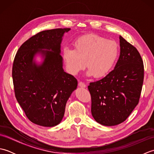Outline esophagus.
Here are the masks:
<instances>
[{
	"instance_id": "1",
	"label": "esophagus",
	"mask_w": 154,
	"mask_h": 154,
	"mask_svg": "<svg viewBox=\"0 0 154 154\" xmlns=\"http://www.w3.org/2000/svg\"><path fill=\"white\" fill-rule=\"evenodd\" d=\"M78 85H79L80 87H82V88H85L86 87V85L84 83L81 82V81L79 82V83H78Z\"/></svg>"
}]
</instances>
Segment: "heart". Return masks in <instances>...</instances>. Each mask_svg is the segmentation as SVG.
<instances>
[{
    "instance_id": "b5f03b06",
    "label": "heart",
    "mask_w": 154,
    "mask_h": 154,
    "mask_svg": "<svg viewBox=\"0 0 154 154\" xmlns=\"http://www.w3.org/2000/svg\"><path fill=\"white\" fill-rule=\"evenodd\" d=\"M72 48L65 46L62 58L68 73L77 75L83 70L86 62L87 75L95 78L105 77L112 70L119 57V48L116 42L95 34L77 38Z\"/></svg>"
}]
</instances>
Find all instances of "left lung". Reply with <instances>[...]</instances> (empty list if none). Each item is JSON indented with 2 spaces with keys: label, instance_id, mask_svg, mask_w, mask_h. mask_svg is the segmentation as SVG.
Returning <instances> with one entry per match:
<instances>
[{
  "label": "left lung",
  "instance_id": "obj_1",
  "mask_svg": "<svg viewBox=\"0 0 154 154\" xmlns=\"http://www.w3.org/2000/svg\"><path fill=\"white\" fill-rule=\"evenodd\" d=\"M119 39L120 56L114 69L88 86L92 116L103 126L125 121L138 104L142 91L144 69L141 55L121 35Z\"/></svg>",
  "mask_w": 154,
  "mask_h": 154
}]
</instances>
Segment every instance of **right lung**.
Listing matches in <instances>:
<instances>
[{
    "mask_svg": "<svg viewBox=\"0 0 154 154\" xmlns=\"http://www.w3.org/2000/svg\"><path fill=\"white\" fill-rule=\"evenodd\" d=\"M70 28L39 32L23 44L16 54L12 67L15 97L32 122L45 127L60 124L66 103L77 89V81L63 69L61 44ZM43 58L41 64L35 55Z\"/></svg>",
    "mask_w": 154,
    "mask_h": 154,
    "instance_id": "1",
    "label": "right lung"
}]
</instances>
